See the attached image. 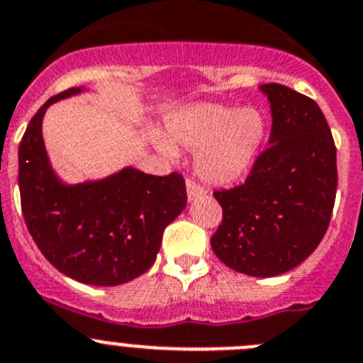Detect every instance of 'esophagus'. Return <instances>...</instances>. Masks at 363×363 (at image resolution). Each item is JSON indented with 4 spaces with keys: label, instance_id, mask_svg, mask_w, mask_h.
Instances as JSON below:
<instances>
[{
    "label": "esophagus",
    "instance_id": "obj_1",
    "mask_svg": "<svg viewBox=\"0 0 363 363\" xmlns=\"http://www.w3.org/2000/svg\"><path fill=\"white\" fill-rule=\"evenodd\" d=\"M186 189H188V199H189V201H194V199L206 195V188H204V186H201V184H199V182H195L194 179H186Z\"/></svg>",
    "mask_w": 363,
    "mask_h": 363
}]
</instances>
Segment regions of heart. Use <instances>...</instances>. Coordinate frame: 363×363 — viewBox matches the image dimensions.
<instances>
[{
    "label": "heart",
    "instance_id": "heart-1",
    "mask_svg": "<svg viewBox=\"0 0 363 363\" xmlns=\"http://www.w3.org/2000/svg\"><path fill=\"white\" fill-rule=\"evenodd\" d=\"M266 133V121L257 108L197 104L168 121L169 143L197 150V174L210 182H230L253 164ZM172 155L174 147L161 143Z\"/></svg>",
    "mask_w": 363,
    "mask_h": 363
}]
</instances>
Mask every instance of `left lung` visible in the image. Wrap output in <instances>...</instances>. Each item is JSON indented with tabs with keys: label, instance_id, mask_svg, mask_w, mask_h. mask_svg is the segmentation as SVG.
I'll return each instance as SVG.
<instances>
[{
	"label": "left lung",
	"instance_id": "1",
	"mask_svg": "<svg viewBox=\"0 0 363 363\" xmlns=\"http://www.w3.org/2000/svg\"><path fill=\"white\" fill-rule=\"evenodd\" d=\"M260 90L271 103L269 145L242 184L213 191L222 222L210 242L231 269L275 277L303 262L324 238L338 172L331 128L318 104L279 83Z\"/></svg>",
	"mask_w": 363,
	"mask_h": 363
}]
</instances>
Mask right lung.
<instances>
[{
  "instance_id": "1",
  "label": "right lung",
  "mask_w": 363,
  "mask_h": 363,
  "mask_svg": "<svg viewBox=\"0 0 363 363\" xmlns=\"http://www.w3.org/2000/svg\"><path fill=\"white\" fill-rule=\"evenodd\" d=\"M68 88L34 113L19 143V195L28 231L57 271L90 286H119L146 273L166 226L184 210V177L126 168L99 182L65 186L48 164L45 110L77 94Z\"/></svg>"
}]
</instances>
